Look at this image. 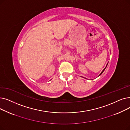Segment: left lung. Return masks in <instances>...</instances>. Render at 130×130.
<instances>
[{
  "label": "left lung",
  "instance_id": "left-lung-1",
  "mask_svg": "<svg viewBox=\"0 0 130 130\" xmlns=\"http://www.w3.org/2000/svg\"><path fill=\"white\" fill-rule=\"evenodd\" d=\"M107 64H108V63H107V65H106V67H107ZM106 67H105V68H104V70H103V71H102V72H101V74H100V75H99V76H100V75H102V73H103V72H104V70H105V69H106Z\"/></svg>",
  "mask_w": 130,
  "mask_h": 130
}]
</instances>
